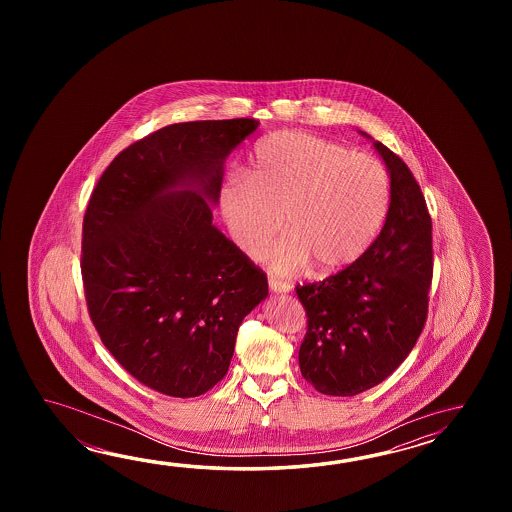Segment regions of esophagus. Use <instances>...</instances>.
I'll use <instances>...</instances> for the list:
<instances>
[{
  "label": "esophagus",
  "instance_id": "1",
  "mask_svg": "<svg viewBox=\"0 0 512 512\" xmlns=\"http://www.w3.org/2000/svg\"><path fill=\"white\" fill-rule=\"evenodd\" d=\"M269 289L274 294H287L291 291V285L289 283L280 282L276 278H269Z\"/></svg>",
  "mask_w": 512,
  "mask_h": 512
}]
</instances>
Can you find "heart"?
<instances>
[{
	"label": "heart",
	"mask_w": 512,
	"mask_h": 512,
	"mask_svg": "<svg viewBox=\"0 0 512 512\" xmlns=\"http://www.w3.org/2000/svg\"><path fill=\"white\" fill-rule=\"evenodd\" d=\"M218 201L247 256H265L283 225L289 236L272 254V269L289 274L313 263L316 274L329 276L351 267L377 240L390 208V179L370 155L304 131H278L254 146L247 177H229Z\"/></svg>",
	"instance_id": "1"
}]
</instances>
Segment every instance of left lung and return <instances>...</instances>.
I'll use <instances>...</instances> for the list:
<instances>
[{
    "instance_id": "8db88e82",
    "label": "left lung",
    "mask_w": 512,
    "mask_h": 512,
    "mask_svg": "<svg viewBox=\"0 0 512 512\" xmlns=\"http://www.w3.org/2000/svg\"><path fill=\"white\" fill-rule=\"evenodd\" d=\"M375 152L390 177L381 234L351 267L296 287L307 313L300 371L335 397L366 392L397 370L425 326L432 283V219L408 166L382 142Z\"/></svg>"
}]
</instances>
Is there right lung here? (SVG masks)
<instances>
[{
    "label": "right lung",
    "mask_w": 512,
    "mask_h": 512,
    "mask_svg": "<svg viewBox=\"0 0 512 512\" xmlns=\"http://www.w3.org/2000/svg\"><path fill=\"white\" fill-rule=\"evenodd\" d=\"M254 119L179 122L133 142L98 179L82 230V278L98 335L120 366L170 397L229 371L267 276L212 225L225 161Z\"/></svg>",
    "instance_id": "1"
}]
</instances>
